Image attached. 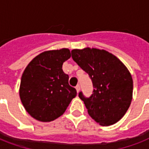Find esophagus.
<instances>
[{"mask_svg": "<svg viewBox=\"0 0 149 149\" xmlns=\"http://www.w3.org/2000/svg\"><path fill=\"white\" fill-rule=\"evenodd\" d=\"M76 90H77V93H78L79 91V90H80V86H79V84H77V86H76Z\"/></svg>", "mask_w": 149, "mask_h": 149, "instance_id": "34e87169", "label": "esophagus"}]
</instances>
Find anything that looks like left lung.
I'll return each mask as SVG.
<instances>
[{
  "label": "left lung",
  "instance_id": "1",
  "mask_svg": "<svg viewBox=\"0 0 149 149\" xmlns=\"http://www.w3.org/2000/svg\"><path fill=\"white\" fill-rule=\"evenodd\" d=\"M72 59L92 80L93 93L79 97L84 102L89 115L102 126L120 120L129 108L132 100L133 80L121 61L104 49L85 48L72 49Z\"/></svg>",
  "mask_w": 149,
  "mask_h": 149
}]
</instances>
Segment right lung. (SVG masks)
Here are the masks:
<instances>
[{"instance_id": "1", "label": "right lung", "mask_w": 149, "mask_h": 149, "mask_svg": "<svg viewBox=\"0 0 149 149\" xmlns=\"http://www.w3.org/2000/svg\"><path fill=\"white\" fill-rule=\"evenodd\" d=\"M68 49L42 52L25 68L19 94L26 111L35 119L49 122L60 117L77 96L63 72V63L70 58Z\"/></svg>"}]
</instances>
